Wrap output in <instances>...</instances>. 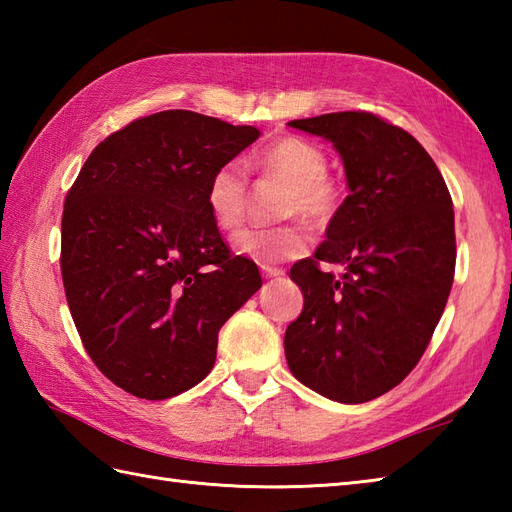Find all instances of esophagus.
<instances>
[{
    "mask_svg": "<svg viewBox=\"0 0 512 512\" xmlns=\"http://www.w3.org/2000/svg\"><path fill=\"white\" fill-rule=\"evenodd\" d=\"M262 275H264L266 279H277V277L284 275V270H281V268H273V266H264V268H262Z\"/></svg>",
    "mask_w": 512,
    "mask_h": 512,
    "instance_id": "obj_1",
    "label": "esophagus"
}]
</instances>
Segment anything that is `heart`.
<instances>
[{"label": "heart", "instance_id": "obj_1", "mask_svg": "<svg viewBox=\"0 0 512 512\" xmlns=\"http://www.w3.org/2000/svg\"><path fill=\"white\" fill-rule=\"evenodd\" d=\"M253 165L288 182L281 204L284 215H303L310 222L330 220L339 209V189L328 178L325 151L301 136H281L257 151ZM206 209L222 231H235L244 222L248 204V176L237 160L217 167L206 184ZM233 246L239 255L270 266L281 259L299 257L308 248V231L297 222L279 226H255L237 233Z\"/></svg>", "mask_w": 512, "mask_h": 512}]
</instances>
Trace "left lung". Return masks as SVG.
<instances>
[{
  "mask_svg": "<svg viewBox=\"0 0 512 512\" xmlns=\"http://www.w3.org/2000/svg\"><path fill=\"white\" fill-rule=\"evenodd\" d=\"M288 125L330 140L350 195L314 257L290 268L303 310L286 330V361L317 394L358 405L405 380L447 306L451 193L418 140L376 114L334 112ZM321 263L343 265L342 277Z\"/></svg>",
  "mask_w": 512,
  "mask_h": 512,
  "instance_id": "1",
  "label": "left lung"
}]
</instances>
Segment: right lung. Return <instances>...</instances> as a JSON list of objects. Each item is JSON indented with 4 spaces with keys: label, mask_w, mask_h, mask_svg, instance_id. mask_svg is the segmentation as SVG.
<instances>
[{
    "label": "right lung",
    "mask_w": 512,
    "mask_h": 512,
    "mask_svg": "<svg viewBox=\"0 0 512 512\" xmlns=\"http://www.w3.org/2000/svg\"><path fill=\"white\" fill-rule=\"evenodd\" d=\"M189 110L136 118L85 160L61 217V277L94 365L165 400L211 372L217 332L262 288L206 209L211 173L259 138Z\"/></svg>",
    "instance_id": "1"
}]
</instances>
